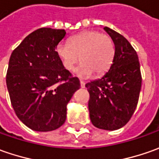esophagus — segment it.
I'll list each match as a JSON object with an SVG mask.
<instances>
[{"mask_svg":"<svg viewBox=\"0 0 159 159\" xmlns=\"http://www.w3.org/2000/svg\"><path fill=\"white\" fill-rule=\"evenodd\" d=\"M80 85H81V88H84L85 87V83L83 81H80Z\"/></svg>","mask_w":159,"mask_h":159,"instance_id":"esophagus-1","label":"esophagus"}]
</instances>
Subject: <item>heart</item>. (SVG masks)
<instances>
[{
  "label": "heart",
  "mask_w": 159,
  "mask_h": 159,
  "mask_svg": "<svg viewBox=\"0 0 159 159\" xmlns=\"http://www.w3.org/2000/svg\"><path fill=\"white\" fill-rule=\"evenodd\" d=\"M56 54L67 70L76 69L81 78L90 77L94 73L103 75L108 71L114 58V45L107 34L97 30H88L73 36L69 44L61 43L56 47Z\"/></svg>",
  "instance_id": "heart-1"
}]
</instances>
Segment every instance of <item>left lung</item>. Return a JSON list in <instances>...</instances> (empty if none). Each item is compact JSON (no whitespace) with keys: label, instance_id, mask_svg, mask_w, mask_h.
Masks as SVG:
<instances>
[{"label":"left lung","instance_id":"1","mask_svg":"<svg viewBox=\"0 0 159 159\" xmlns=\"http://www.w3.org/2000/svg\"><path fill=\"white\" fill-rule=\"evenodd\" d=\"M115 52L110 69L100 79L85 84L90 93V121L98 129L116 130L129 122L136 108L142 86L138 56L123 36L104 27Z\"/></svg>","mask_w":159,"mask_h":159}]
</instances>
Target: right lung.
Returning a JSON list of instances; mask_svg holds the SVG:
<instances>
[{"mask_svg":"<svg viewBox=\"0 0 159 159\" xmlns=\"http://www.w3.org/2000/svg\"><path fill=\"white\" fill-rule=\"evenodd\" d=\"M65 30L40 28L27 36L11 53L6 83L11 105L20 120L35 131L62 126L67 105L80 88L77 77L56 54Z\"/></svg>","mask_w":159,"mask_h":159,"instance_id":"right-lung-1","label":"right lung"}]
</instances>
